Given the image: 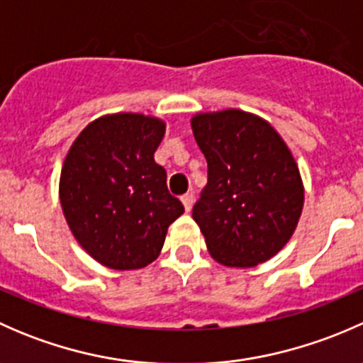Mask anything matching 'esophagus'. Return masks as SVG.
<instances>
[{"label":"esophagus","instance_id":"1","mask_svg":"<svg viewBox=\"0 0 363 363\" xmlns=\"http://www.w3.org/2000/svg\"><path fill=\"white\" fill-rule=\"evenodd\" d=\"M181 200H182V205H184L186 211H188V212L191 211L193 202H195V195H193V193H186V195L181 196Z\"/></svg>","mask_w":363,"mask_h":363}]
</instances>
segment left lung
Instances as JSON below:
<instances>
[{
	"label": "left lung",
	"instance_id": "obj_1",
	"mask_svg": "<svg viewBox=\"0 0 363 363\" xmlns=\"http://www.w3.org/2000/svg\"><path fill=\"white\" fill-rule=\"evenodd\" d=\"M193 135L207 160V186L193 207L212 258L250 269L277 255L294 235L303 184L281 135L255 113H196Z\"/></svg>",
	"mask_w": 363,
	"mask_h": 363
}]
</instances>
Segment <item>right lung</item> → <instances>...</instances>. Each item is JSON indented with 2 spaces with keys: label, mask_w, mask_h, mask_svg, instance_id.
I'll return each instance as SVG.
<instances>
[{
  "label": "right lung",
  "mask_w": 363,
  "mask_h": 363,
  "mask_svg": "<svg viewBox=\"0 0 363 363\" xmlns=\"http://www.w3.org/2000/svg\"><path fill=\"white\" fill-rule=\"evenodd\" d=\"M164 126L144 113H108L80 131L65 158L63 214L77 242L108 269L155 262L168 226L184 212L155 161Z\"/></svg>",
  "instance_id": "obj_1"
}]
</instances>
